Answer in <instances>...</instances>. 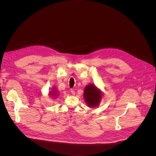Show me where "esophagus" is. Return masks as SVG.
<instances>
[{"mask_svg": "<svg viewBox=\"0 0 156 156\" xmlns=\"http://www.w3.org/2000/svg\"><path fill=\"white\" fill-rule=\"evenodd\" d=\"M71 92L72 95H74L75 94V91L73 89H71Z\"/></svg>", "mask_w": 156, "mask_h": 156, "instance_id": "obj_1", "label": "esophagus"}]
</instances>
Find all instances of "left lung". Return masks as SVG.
Wrapping results in <instances>:
<instances>
[{
    "label": "left lung",
    "mask_w": 156,
    "mask_h": 156,
    "mask_svg": "<svg viewBox=\"0 0 156 156\" xmlns=\"http://www.w3.org/2000/svg\"><path fill=\"white\" fill-rule=\"evenodd\" d=\"M101 92L92 84L85 87L84 97L89 106L94 108L98 105L101 100Z\"/></svg>",
    "instance_id": "1"
}]
</instances>
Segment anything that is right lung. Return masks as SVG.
Masks as SVG:
<instances>
[{
  "mask_svg": "<svg viewBox=\"0 0 156 156\" xmlns=\"http://www.w3.org/2000/svg\"><path fill=\"white\" fill-rule=\"evenodd\" d=\"M51 92H50V94H51ZM54 95H55V94H54Z\"/></svg>",
  "mask_w": 156,
  "mask_h": 156,
  "instance_id": "add662e5",
  "label": "right lung"
}]
</instances>
